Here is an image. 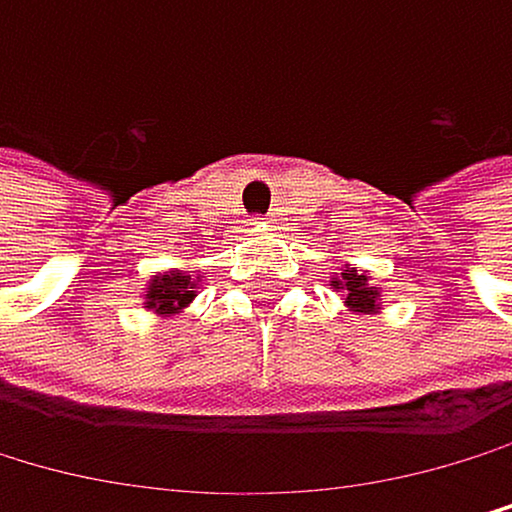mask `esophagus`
<instances>
[{
	"label": "esophagus",
	"mask_w": 512,
	"mask_h": 512,
	"mask_svg": "<svg viewBox=\"0 0 512 512\" xmlns=\"http://www.w3.org/2000/svg\"><path fill=\"white\" fill-rule=\"evenodd\" d=\"M256 224H272V214H266V217H253Z\"/></svg>",
	"instance_id": "esophagus-1"
}]
</instances>
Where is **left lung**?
Instances as JSON below:
<instances>
[{"instance_id": "8db88e82", "label": "left lung", "mask_w": 512, "mask_h": 512, "mask_svg": "<svg viewBox=\"0 0 512 512\" xmlns=\"http://www.w3.org/2000/svg\"><path fill=\"white\" fill-rule=\"evenodd\" d=\"M365 282H368V278L359 269H343L340 272V282H333V285L346 291V304L349 307H356V311H375L378 291H372Z\"/></svg>"}]
</instances>
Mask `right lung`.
Wrapping results in <instances>:
<instances>
[{
	"label": "right lung",
	"mask_w": 512,
	"mask_h": 512,
	"mask_svg": "<svg viewBox=\"0 0 512 512\" xmlns=\"http://www.w3.org/2000/svg\"><path fill=\"white\" fill-rule=\"evenodd\" d=\"M192 288H195L192 278L182 275V272L156 275L150 295H147V307H153V311H160V314H176L179 307H185L195 298Z\"/></svg>",
	"instance_id": "1"
}]
</instances>
